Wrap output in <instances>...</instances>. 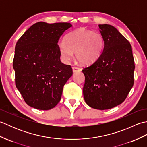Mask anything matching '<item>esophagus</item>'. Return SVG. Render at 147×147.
Instances as JSON below:
<instances>
[{"instance_id":"34e87169","label":"esophagus","mask_w":147,"mask_h":147,"mask_svg":"<svg viewBox=\"0 0 147 147\" xmlns=\"http://www.w3.org/2000/svg\"><path fill=\"white\" fill-rule=\"evenodd\" d=\"M82 71L81 68H80L78 67H73V73H76V72H79V71Z\"/></svg>"}]
</instances>
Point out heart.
<instances>
[{"mask_svg": "<svg viewBox=\"0 0 147 147\" xmlns=\"http://www.w3.org/2000/svg\"><path fill=\"white\" fill-rule=\"evenodd\" d=\"M105 46V40L101 33L85 28H78L65 36V40L59 43V50L64 62L74 57V52L80 63L88 65L100 57Z\"/></svg>", "mask_w": 147, "mask_h": 147, "instance_id": "1", "label": "heart"}]
</instances>
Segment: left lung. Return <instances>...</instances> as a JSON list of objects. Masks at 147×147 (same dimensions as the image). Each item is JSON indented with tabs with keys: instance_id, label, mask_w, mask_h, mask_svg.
I'll return each mask as SVG.
<instances>
[{
	"instance_id": "left-lung-1",
	"label": "left lung",
	"mask_w": 147,
	"mask_h": 147,
	"mask_svg": "<svg viewBox=\"0 0 147 147\" xmlns=\"http://www.w3.org/2000/svg\"><path fill=\"white\" fill-rule=\"evenodd\" d=\"M98 26L105 40L104 51L82 70L85 76L83 92L90 107L105 110L125 100L133 86L135 65L128 40L114 26Z\"/></svg>"
}]
</instances>
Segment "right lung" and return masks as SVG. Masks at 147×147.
<instances>
[{
	"instance_id": "add662e5",
	"label": "right lung",
	"mask_w": 147,
	"mask_h": 147,
	"mask_svg": "<svg viewBox=\"0 0 147 147\" xmlns=\"http://www.w3.org/2000/svg\"><path fill=\"white\" fill-rule=\"evenodd\" d=\"M72 26L69 23L38 22L17 42L13 59L16 86L31 107L49 110L61 100L73 69L61 62L57 43Z\"/></svg>"
}]
</instances>
